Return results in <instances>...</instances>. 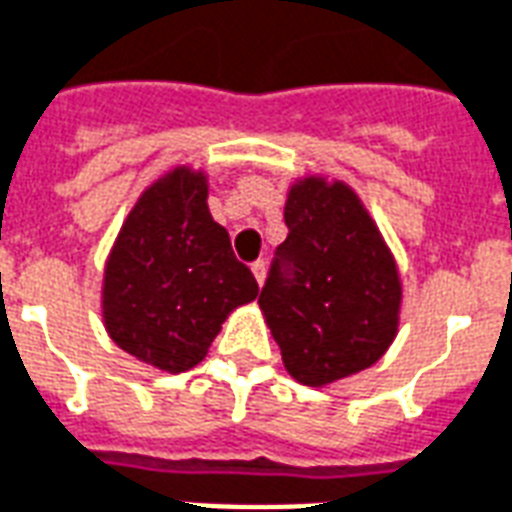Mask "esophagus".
Here are the masks:
<instances>
[{
	"mask_svg": "<svg viewBox=\"0 0 512 512\" xmlns=\"http://www.w3.org/2000/svg\"><path fill=\"white\" fill-rule=\"evenodd\" d=\"M251 272H253V278H256V283H264V278H267V264L264 261H253L251 264Z\"/></svg>",
	"mask_w": 512,
	"mask_h": 512,
	"instance_id": "obj_1",
	"label": "esophagus"
}]
</instances>
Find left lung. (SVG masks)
Wrapping results in <instances>:
<instances>
[{"instance_id":"1","label":"left lung","mask_w":512,"mask_h":512,"mask_svg":"<svg viewBox=\"0 0 512 512\" xmlns=\"http://www.w3.org/2000/svg\"><path fill=\"white\" fill-rule=\"evenodd\" d=\"M288 237L259 307L294 380L321 388L367 370L399 332L402 278L367 207L343 180L288 186Z\"/></svg>"}]
</instances>
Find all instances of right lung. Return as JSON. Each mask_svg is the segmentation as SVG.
Here are the masks:
<instances>
[{
	"label": "right lung",
	"mask_w": 512,
	"mask_h": 512,
	"mask_svg": "<svg viewBox=\"0 0 512 512\" xmlns=\"http://www.w3.org/2000/svg\"><path fill=\"white\" fill-rule=\"evenodd\" d=\"M207 172H164L126 215L105 261L102 321L121 351L178 375L207 356L221 324L259 297L251 270L207 207Z\"/></svg>",
	"instance_id": "right-lung-1"
}]
</instances>
